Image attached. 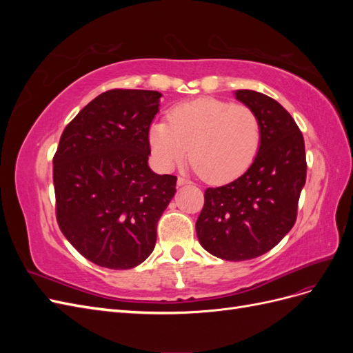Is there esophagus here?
Masks as SVG:
<instances>
[{
	"mask_svg": "<svg viewBox=\"0 0 353 353\" xmlns=\"http://www.w3.org/2000/svg\"><path fill=\"white\" fill-rule=\"evenodd\" d=\"M190 184H191V181H190V179H185V178H183V176H179V178L176 179V185H178V187L190 185Z\"/></svg>",
	"mask_w": 353,
	"mask_h": 353,
	"instance_id": "1",
	"label": "esophagus"
}]
</instances>
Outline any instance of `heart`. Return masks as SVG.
<instances>
[{"label": "heart", "mask_w": 353, "mask_h": 353, "mask_svg": "<svg viewBox=\"0 0 353 353\" xmlns=\"http://www.w3.org/2000/svg\"><path fill=\"white\" fill-rule=\"evenodd\" d=\"M168 121L150 125L147 141L154 165L170 170L187 157L209 183H228L250 168L261 147L258 116L244 104L201 97L181 103Z\"/></svg>", "instance_id": "b5f03b06"}]
</instances>
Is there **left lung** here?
<instances>
[{"instance_id":"left-lung-1","label":"left lung","mask_w":353,"mask_h":353,"mask_svg":"<svg viewBox=\"0 0 353 353\" xmlns=\"http://www.w3.org/2000/svg\"><path fill=\"white\" fill-rule=\"evenodd\" d=\"M234 97L258 116L261 147L241 176L206 188L196 232L210 254L239 262L270 252L294 225L306 156L301 130L279 101L252 90Z\"/></svg>"}]
</instances>
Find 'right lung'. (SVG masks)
I'll return each instance as SVG.
<instances>
[{"mask_svg":"<svg viewBox=\"0 0 353 353\" xmlns=\"http://www.w3.org/2000/svg\"><path fill=\"white\" fill-rule=\"evenodd\" d=\"M162 94H100L63 131L52 159L57 222L83 258L130 270L152 254L176 176L148 166L147 135Z\"/></svg>","mask_w":353,"mask_h":353,"instance_id":"add662e5","label":"right lung"}]
</instances>
